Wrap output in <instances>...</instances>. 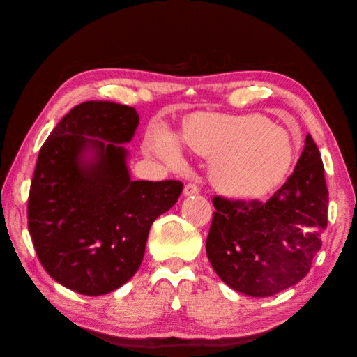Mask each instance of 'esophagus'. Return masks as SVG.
Returning <instances> with one entry per match:
<instances>
[{
	"mask_svg": "<svg viewBox=\"0 0 357 357\" xmlns=\"http://www.w3.org/2000/svg\"><path fill=\"white\" fill-rule=\"evenodd\" d=\"M197 193H199V187L197 184H187L184 187V197L197 195Z\"/></svg>",
	"mask_w": 357,
	"mask_h": 357,
	"instance_id": "1",
	"label": "esophagus"
}]
</instances>
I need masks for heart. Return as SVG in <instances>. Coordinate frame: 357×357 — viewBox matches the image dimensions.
<instances>
[{"label":"heart","mask_w":357,"mask_h":357,"mask_svg":"<svg viewBox=\"0 0 357 357\" xmlns=\"http://www.w3.org/2000/svg\"><path fill=\"white\" fill-rule=\"evenodd\" d=\"M183 140L201 156L215 159L212 174L220 189L245 198L262 197L280 185L296 154L290 135L261 115L228 121L195 120L184 131ZM148 145L170 164L183 158L178 137L167 129H156Z\"/></svg>","instance_id":"heart-1"}]
</instances>
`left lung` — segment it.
Listing matches in <instances>:
<instances>
[{"mask_svg":"<svg viewBox=\"0 0 357 357\" xmlns=\"http://www.w3.org/2000/svg\"><path fill=\"white\" fill-rule=\"evenodd\" d=\"M328 189L319 148L310 134L280 190L267 203L213 197L206 252L226 286L256 298L300 282L321 248L328 225Z\"/></svg>","mask_w":357,"mask_h":357,"instance_id":"left-lung-1","label":"left lung"}]
</instances>
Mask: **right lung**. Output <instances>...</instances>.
I'll use <instances>...</instances> for the list:
<instances>
[{
	"label": "right lung",
	"instance_id": "right-lung-1",
	"mask_svg": "<svg viewBox=\"0 0 357 357\" xmlns=\"http://www.w3.org/2000/svg\"><path fill=\"white\" fill-rule=\"evenodd\" d=\"M137 126L134 107L86 101L57 123L38 153L29 234L47 273L81 295H106L131 280L153 222L183 192L179 181L131 179L125 144Z\"/></svg>",
	"mask_w": 357,
	"mask_h": 357
}]
</instances>
